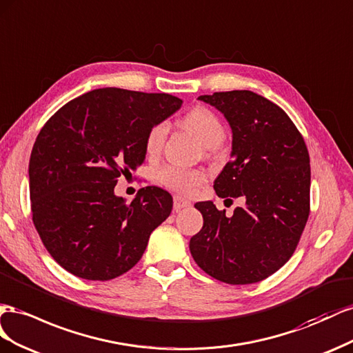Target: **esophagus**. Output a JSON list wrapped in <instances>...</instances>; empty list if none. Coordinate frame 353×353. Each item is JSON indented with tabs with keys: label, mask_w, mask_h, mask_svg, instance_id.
<instances>
[{
	"label": "esophagus",
	"mask_w": 353,
	"mask_h": 353,
	"mask_svg": "<svg viewBox=\"0 0 353 353\" xmlns=\"http://www.w3.org/2000/svg\"><path fill=\"white\" fill-rule=\"evenodd\" d=\"M173 207H174L176 211L182 210V208H186V207H190V201L186 199L182 195H174V198H173Z\"/></svg>",
	"instance_id": "1"
}]
</instances>
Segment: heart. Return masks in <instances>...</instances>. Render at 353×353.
Masks as SVG:
<instances>
[{
    "label": "heart",
    "instance_id": "1",
    "mask_svg": "<svg viewBox=\"0 0 353 353\" xmlns=\"http://www.w3.org/2000/svg\"><path fill=\"white\" fill-rule=\"evenodd\" d=\"M183 125L190 130L207 148L220 146L225 140V125L219 117L205 108H195L183 118ZM168 134V123L155 124L149 130L146 137V150L149 155L158 154ZM159 182L176 192L189 194L204 182V173L195 168H188L176 164L164 165L158 173Z\"/></svg>",
    "mask_w": 353,
    "mask_h": 353
}]
</instances>
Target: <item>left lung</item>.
Segmentation results:
<instances>
[{
	"label": "left lung",
	"mask_w": 353,
	"mask_h": 353,
	"mask_svg": "<svg viewBox=\"0 0 353 353\" xmlns=\"http://www.w3.org/2000/svg\"><path fill=\"white\" fill-rule=\"evenodd\" d=\"M232 130L230 161L214 180L225 201L244 198L228 217L211 201L196 203L203 229L189 250L205 274L232 285L254 284L294 253L309 216L310 161L305 140L283 109L248 90L198 97Z\"/></svg>",
	"instance_id": "obj_1"
}]
</instances>
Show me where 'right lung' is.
Wrapping results in <instances>:
<instances>
[{
    "mask_svg": "<svg viewBox=\"0 0 353 353\" xmlns=\"http://www.w3.org/2000/svg\"><path fill=\"white\" fill-rule=\"evenodd\" d=\"M182 106L165 93L99 88L70 100L47 121L29 159L32 220L44 247L70 274L108 281L143 256L173 198L157 186L132 203L115 195L121 174L146 158V137Z\"/></svg>",
    "mask_w": 353,
    "mask_h": 353,
    "instance_id": "add662e5",
    "label": "right lung"
}]
</instances>
